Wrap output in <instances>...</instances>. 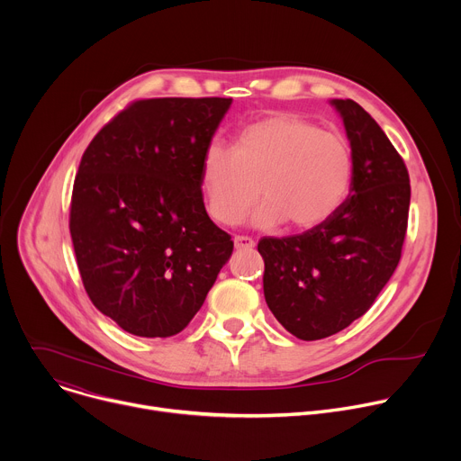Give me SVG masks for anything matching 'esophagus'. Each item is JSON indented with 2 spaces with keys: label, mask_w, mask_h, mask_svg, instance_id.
<instances>
[{
  "label": "esophagus",
  "mask_w": 461,
  "mask_h": 461,
  "mask_svg": "<svg viewBox=\"0 0 461 461\" xmlns=\"http://www.w3.org/2000/svg\"><path fill=\"white\" fill-rule=\"evenodd\" d=\"M233 244L237 249H251L255 246V240L249 237H244V235H235Z\"/></svg>",
  "instance_id": "1"
}]
</instances>
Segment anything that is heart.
<instances>
[{"mask_svg":"<svg viewBox=\"0 0 461 461\" xmlns=\"http://www.w3.org/2000/svg\"><path fill=\"white\" fill-rule=\"evenodd\" d=\"M352 182L348 140L292 113L244 125L233 151L210 144L201 160L206 212L224 226L239 222L258 194L265 203L251 215L253 226L312 230L345 204Z\"/></svg>","mask_w":461,"mask_h":461,"instance_id":"heart-1","label":"heart"}]
</instances>
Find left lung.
Here are the masks:
<instances>
[{
	"instance_id": "8db88e82",
	"label": "left lung",
	"mask_w": 461,
	"mask_h": 461,
	"mask_svg": "<svg viewBox=\"0 0 461 461\" xmlns=\"http://www.w3.org/2000/svg\"><path fill=\"white\" fill-rule=\"evenodd\" d=\"M354 153L345 204L299 235L258 240L265 299L276 319L303 341L341 332L361 317L402 258L409 171L377 122L354 100H330Z\"/></svg>"
}]
</instances>
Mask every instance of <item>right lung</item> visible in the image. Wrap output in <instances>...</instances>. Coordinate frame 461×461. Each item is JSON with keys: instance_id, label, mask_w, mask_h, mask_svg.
I'll return each instance as SVG.
<instances>
[{"instance_id": "right-lung-1", "label": "right lung", "mask_w": 461, "mask_h": 461, "mask_svg": "<svg viewBox=\"0 0 461 461\" xmlns=\"http://www.w3.org/2000/svg\"><path fill=\"white\" fill-rule=\"evenodd\" d=\"M231 98H151L86 149L69 230L93 304L125 332L169 338L201 310L233 240L206 213L201 160Z\"/></svg>"}]
</instances>
